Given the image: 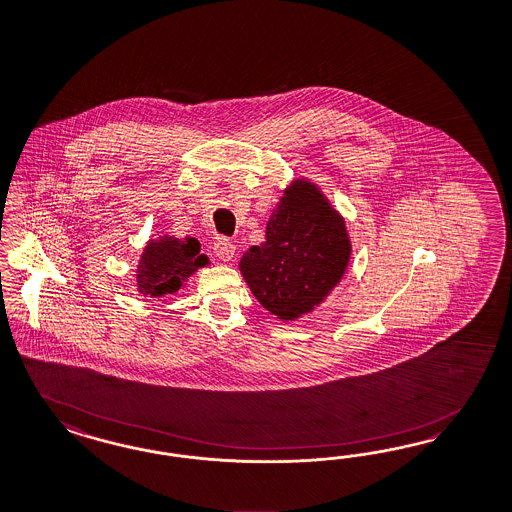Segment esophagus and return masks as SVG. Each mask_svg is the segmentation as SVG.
I'll return each instance as SVG.
<instances>
[{
	"mask_svg": "<svg viewBox=\"0 0 512 512\" xmlns=\"http://www.w3.org/2000/svg\"><path fill=\"white\" fill-rule=\"evenodd\" d=\"M213 253L221 259V261H225V263H229L234 259V255H236V247L234 244L227 240V238H217L215 242H213Z\"/></svg>",
	"mask_w": 512,
	"mask_h": 512,
	"instance_id": "esophagus-1",
	"label": "esophagus"
}]
</instances>
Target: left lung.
<instances>
[{
  "instance_id": "8db88e82",
  "label": "left lung",
  "mask_w": 512,
  "mask_h": 512,
  "mask_svg": "<svg viewBox=\"0 0 512 512\" xmlns=\"http://www.w3.org/2000/svg\"><path fill=\"white\" fill-rule=\"evenodd\" d=\"M350 255L342 215L314 183L295 179L266 223L265 242L247 249L240 272L270 314L295 321L329 297Z\"/></svg>"
}]
</instances>
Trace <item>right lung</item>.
I'll list each match as a JSON object with an SVG mask.
<instances>
[{"instance_id":"add662e5","label":"right lung","mask_w":512,"mask_h":512,"mask_svg":"<svg viewBox=\"0 0 512 512\" xmlns=\"http://www.w3.org/2000/svg\"><path fill=\"white\" fill-rule=\"evenodd\" d=\"M210 263L200 253V242L187 236L179 240L174 236H159L149 240L143 247L136 280L143 297H166L174 295L194 272Z\"/></svg>"}]
</instances>
